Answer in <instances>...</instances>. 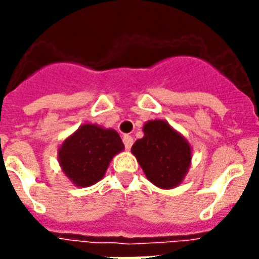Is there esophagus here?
I'll list each match as a JSON object with an SVG mask.
<instances>
[{"mask_svg": "<svg viewBox=\"0 0 259 259\" xmlns=\"http://www.w3.org/2000/svg\"><path fill=\"white\" fill-rule=\"evenodd\" d=\"M123 144H125L126 149L129 150L130 148H132V145H133V137H132V136H127V134L123 136Z\"/></svg>", "mask_w": 259, "mask_h": 259, "instance_id": "obj_1", "label": "esophagus"}]
</instances>
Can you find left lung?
<instances>
[{
  "mask_svg": "<svg viewBox=\"0 0 259 259\" xmlns=\"http://www.w3.org/2000/svg\"><path fill=\"white\" fill-rule=\"evenodd\" d=\"M142 132L144 137L134 142L132 153L146 179L161 189L179 187L191 168V144L164 119L145 122Z\"/></svg>",
  "mask_w": 259,
  "mask_h": 259,
  "instance_id": "obj_1",
  "label": "left lung"
}]
</instances>
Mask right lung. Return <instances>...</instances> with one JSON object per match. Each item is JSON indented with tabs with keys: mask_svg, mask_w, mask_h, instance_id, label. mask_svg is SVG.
Segmentation results:
<instances>
[{
	"mask_svg": "<svg viewBox=\"0 0 259 259\" xmlns=\"http://www.w3.org/2000/svg\"><path fill=\"white\" fill-rule=\"evenodd\" d=\"M123 149V142L114 129L84 123L60 144L58 161L75 187L87 188L103 179L111 160Z\"/></svg>",
	"mask_w": 259,
	"mask_h": 259,
	"instance_id": "add662e5",
	"label": "right lung"
}]
</instances>
